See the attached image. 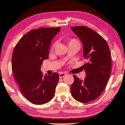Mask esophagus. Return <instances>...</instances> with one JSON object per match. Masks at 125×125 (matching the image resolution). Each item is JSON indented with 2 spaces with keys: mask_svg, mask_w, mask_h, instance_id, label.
Wrapping results in <instances>:
<instances>
[{
  "mask_svg": "<svg viewBox=\"0 0 125 125\" xmlns=\"http://www.w3.org/2000/svg\"><path fill=\"white\" fill-rule=\"evenodd\" d=\"M66 75H67V74H66V73H63V72L60 73H59V78L64 77V76H65Z\"/></svg>",
  "mask_w": 125,
  "mask_h": 125,
  "instance_id": "esophagus-1",
  "label": "esophagus"
}]
</instances>
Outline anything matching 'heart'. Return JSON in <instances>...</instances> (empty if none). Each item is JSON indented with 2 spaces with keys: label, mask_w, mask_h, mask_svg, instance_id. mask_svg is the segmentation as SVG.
Masks as SVG:
<instances>
[{
  "label": "heart",
  "mask_w": 125,
  "mask_h": 125,
  "mask_svg": "<svg viewBox=\"0 0 125 125\" xmlns=\"http://www.w3.org/2000/svg\"><path fill=\"white\" fill-rule=\"evenodd\" d=\"M79 43L78 41L75 39H71L70 40L69 42V44H70V43ZM55 43H54V44H53L52 45V46H51V51H52L53 50H54V47H55Z\"/></svg>",
  "instance_id": "1"
}]
</instances>
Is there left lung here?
Masks as SVG:
<instances>
[{"label":"left lung","instance_id":"8db88e82","mask_svg":"<svg viewBox=\"0 0 125 125\" xmlns=\"http://www.w3.org/2000/svg\"><path fill=\"white\" fill-rule=\"evenodd\" d=\"M83 46V55L87 62L84 64V80L74 75L71 84L73 97L77 101L88 103L95 100L104 91L111 74L110 51L107 42L99 34L86 26L73 27Z\"/></svg>","mask_w":125,"mask_h":125}]
</instances>
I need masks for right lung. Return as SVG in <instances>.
I'll return each mask as SVG.
<instances>
[{
  "label": "right lung",
  "mask_w": 125,
  "mask_h": 125,
  "mask_svg": "<svg viewBox=\"0 0 125 125\" xmlns=\"http://www.w3.org/2000/svg\"><path fill=\"white\" fill-rule=\"evenodd\" d=\"M60 27L39 28L30 31L16 44L12 56V70L19 90L28 101L35 104H43L55 94L59 74L43 76L41 65L49 57L53 38Z\"/></svg>",
  "instance_id": "1"
}]
</instances>
